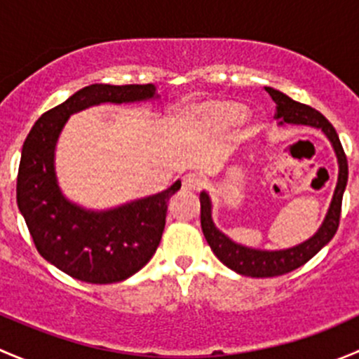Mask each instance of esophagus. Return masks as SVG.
Masks as SVG:
<instances>
[{
    "mask_svg": "<svg viewBox=\"0 0 359 359\" xmlns=\"http://www.w3.org/2000/svg\"><path fill=\"white\" fill-rule=\"evenodd\" d=\"M201 179L200 177L193 175V173H187L182 177V187L187 191H198L201 187Z\"/></svg>",
    "mask_w": 359,
    "mask_h": 359,
    "instance_id": "1",
    "label": "esophagus"
}]
</instances>
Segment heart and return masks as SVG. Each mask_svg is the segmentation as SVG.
Instances as JSON below:
<instances>
[{"mask_svg":"<svg viewBox=\"0 0 359 359\" xmlns=\"http://www.w3.org/2000/svg\"><path fill=\"white\" fill-rule=\"evenodd\" d=\"M245 114H247V106L238 100H215L196 107L193 118L208 132L222 133L231 126L238 125Z\"/></svg>","mask_w":359,"mask_h":359,"instance_id":"obj_1","label":"heart"}]
</instances>
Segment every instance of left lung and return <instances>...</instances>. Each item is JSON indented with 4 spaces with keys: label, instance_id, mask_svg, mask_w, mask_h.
Masks as SVG:
<instances>
[{
    "label": "left lung",
    "instance_id": "8db88e82",
    "mask_svg": "<svg viewBox=\"0 0 359 359\" xmlns=\"http://www.w3.org/2000/svg\"><path fill=\"white\" fill-rule=\"evenodd\" d=\"M266 92L269 93L271 99L278 106L276 119L280 128H287V126H309V128H316L323 132V135L332 144V149L335 153L337 165H339V175H337L335 191L334 196H332L330 206L327 210V215H325L323 222L318 227L316 233L311 238H307L306 241H302V243L280 250L247 247V245L238 243L233 238L227 236L226 233H222L215 226V222H213L212 198H210L206 191H201V229L203 234H205V240L208 241L212 252L215 253V257L224 266L233 269L234 273L250 278H273L290 273L297 267L304 266L325 245L330 243V240L337 233V227H339L340 205H342L344 191H346L347 186V159L332 123L320 111L313 109L309 106H304L300 102H295V100H292L290 97L285 95L280 90L266 86Z\"/></svg>",
    "mask_w": 359,
    "mask_h": 359
}]
</instances>
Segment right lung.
Returning a JSON list of instances; mask_svg holds the SVG:
<instances>
[{
	"mask_svg": "<svg viewBox=\"0 0 359 359\" xmlns=\"http://www.w3.org/2000/svg\"><path fill=\"white\" fill-rule=\"evenodd\" d=\"M161 100L154 85H95L72 93L41 116L20 154L17 205L39 255L69 276L95 285L118 283L142 269L156 252L166 210L180 180L153 196L93 210L69 200L59 186L55 151L72 114L100 104Z\"/></svg>",
	"mask_w": 359,
	"mask_h": 359,
	"instance_id": "1",
	"label": "right lung"
}]
</instances>
